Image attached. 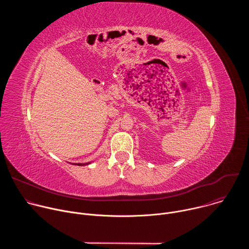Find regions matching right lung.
Segmentation results:
<instances>
[{"label": "right lung", "instance_id": "right-lung-1", "mask_svg": "<svg viewBox=\"0 0 249 249\" xmlns=\"http://www.w3.org/2000/svg\"><path fill=\"white\" fill-rule=\"evenodd\" d=\"M85 164H88V163H83V164L82 163H78V165H85Z\"/></svg>", "mask_w": 249, "mask_h": 249}]
</instances>
